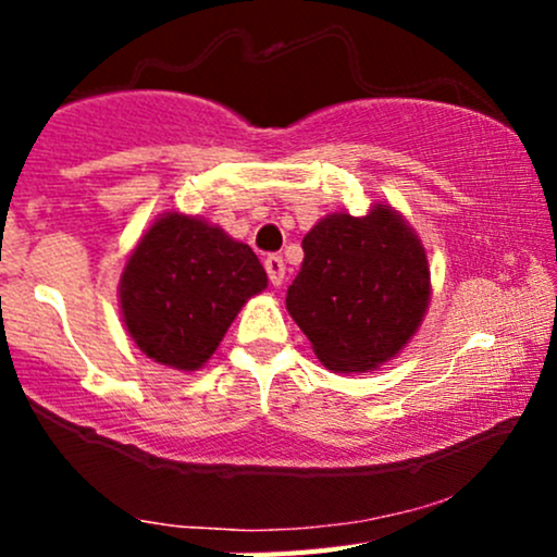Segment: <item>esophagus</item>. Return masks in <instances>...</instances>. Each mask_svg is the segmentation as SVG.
Wrapping results in <instances>:
<instances>
[{"label": "esophagus", "mask_w": 557, "mask_h": 557, "mask_svg": "<svg viewBox=\"0 0 557 557\" xmlns=\"http://www.w3.org/2000/svg\"><path fill=\"white\" fill-rule=\"evenodd\" d=\"M264 270H267V274H270L272 285H283V280H285L283 257H277V253H270V257L264 259Z\"/></svg>", "instance_id": "1"}]
</instances>
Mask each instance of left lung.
Wrapping results in <instances>:
<instances>
[{"mask_svg": "<svg viewBox=\"0 0 557 557\" xmlns=\"http://www.w3.org/2000/svg\"><path fill=\"white\" fill-rule=\"evenodd\" d=\"M430 304V267L413 230L385 203L330 214L304 238L285 306L332 372H369L411 341Z\"/></svg>", "mask_w": 557, "mask_h": 557, "instance_id": "1", "label": "left lung"}]
</instances>
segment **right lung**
Instances as JSON below:
<instances>
[{
    "mask_svg": "<svg viewBox=\"0 0 557 557\" xmlns=\"http://www.w3.org/2000/svg\"><path fill=\"white\" fill-rule=\"evenodd\" d=\"M267 287L246 243L196 216L172 212L151 225L120 280L125 327L149 359L203 367L240 306Z\"/></svg>",
    "mask_w": 557,
    "mask_h": 557,
    "instance_id": "1",
    "label": "right lung"
}]
</instances>
